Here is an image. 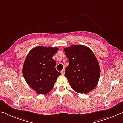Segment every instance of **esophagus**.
<instances>
[{
    "label": "esophagus",
    "mask_w": 123,
    "mask_h": 123,
    "mask_svg": "<svg viewBox=\"0 0 123 123\" xmlns=\"http://www.w3.org/2000/svg\"><path fill=\"white\" fill-rule=\"evenodd\" d=\"M65 69H63L61 71V73L62 74H65Z\"/></svg>",
    "instance_id": "34e87169"
}]
</instances>
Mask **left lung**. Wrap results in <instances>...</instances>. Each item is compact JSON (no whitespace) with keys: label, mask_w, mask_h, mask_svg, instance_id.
Listing matches in <instances>:
<instances>
[{"label":"left lung","mask_w":123,"mask_h":123,"mask_svg":"<svg viewBox=\"0 0 123 123\" xmlns=\"http://www.w3.org/2000/svg\"><path fill=\"white\" fill-rule=\"evenodd\" d=\"M69 65L65 76L73 90L87 93L95 88L100 76V67L90 49L81 45L64 48Z\"/></svg>","instance_id":"1"}]
</instances>
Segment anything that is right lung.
<instances>
[{"mask_svg": "<svg viewBox=\"0 0 123 123\" xmlns=\"http://www.w3.org/2000/svg\"><path fill=\"white\" fill-rule=\"evenodd\" d=\"M57 47L39 46L32 49L26 56L22 73L28 85L39 94H47L53 89L61 73L56 69V61L52 57Z\"/></svg>", "mask_w": 123, "mask_h": 123, "instance_id": "add662e5", "label": "right lung"}]
</instances>
